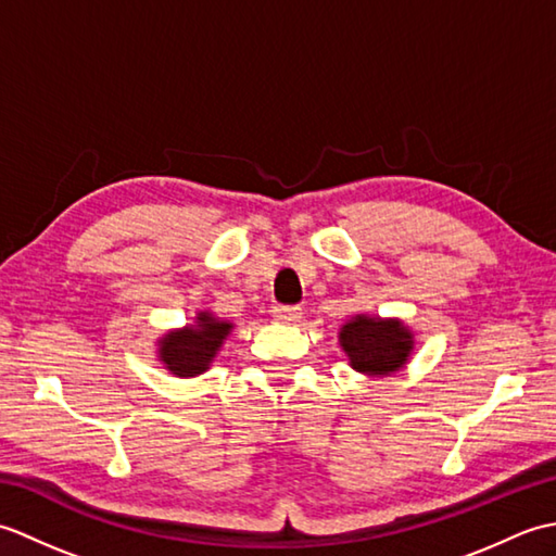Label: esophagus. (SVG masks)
Segmentation results:
<instances>
[{"label": "esophagus", "instance_id": "obj_1", "mask_svg": "<svg viewBox=\"0 0 556 556\" xmlns=\"http://www.w3.org/2000/svg\"><path fill=\"white\" fill-rule=\"evenodd\" d=\"M271 315H275V320H279V323H296V320H301L303 313L299 305H275Z\"/></svg>", "mask_w": 556, "mask_h": 556}]
</instances>
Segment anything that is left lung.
Returning <instances> with one entry per match:
<instances>
[{"label":"left lung","instance_id":"left-lung-1","mask_svg":"<svg viewBox=\"0 0 556 556\" xmlns=\"http://www.w3.org/2000/svg\"><path fill=\"white\" fill-rule=\"evenodd\" d=\"M341 346L356 370L368 375H387L406 363L413 337L401 323H382L377 317L358 315L344 325L339 334Z\"/></svg>","mask_w":556,"mask_h":556}]
</instances>
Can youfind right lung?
I'll return each mask as SVG.
<instances>
[{"instance_id":"add662e5","label":"right lung","mask_w":556,"mask_h":556,"mask_svg":"<svg viewBox=\"0 0 556 556\" xmlns=\"http://www.w3.org/2000/svg\"><path fill=\"white\" fill-rule=\"evenodd\" d=\"M229 329V323H222L210 313H200L195 327H186L184 332H172L162 339L160 358L179 377L205 372Z\"/></svg>"}]
</instances>
